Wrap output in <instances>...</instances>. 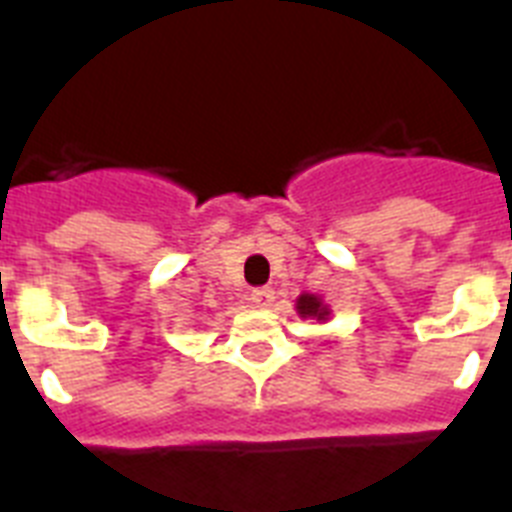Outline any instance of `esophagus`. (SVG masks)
Returning <instances> with one entry per match:
<instances>
[{
    "mask_svg": "<svg viewBox=\"0 0 512 512\" xmlns=\"http://www.w3.org/2000/svg\"><path fill=\"white\" fill-rule=\"evenodd\" d=\"M251 300L253 305H259V308H269L274 303V290L272 287H256L251 292Z\"/></svg>",
    "mask_w": 512,
    "mask_h": 512,
    "instance_id": "34e87169",
    "label": "esophagus"
}]
</instances>
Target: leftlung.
<instances>
[{
	"mask_svg": "<svg viewBox=\"0 0 512 512\" xmlns=\"http://www.w3.org/2000/svg\"><path fill=\"white\" fill-rule=\"evenodd\" d=\"M298 313H300V316H313V318H318V321L329 316V310L323 308L321 300L313 298V295H300V298H298Z\"/></svg>",
	"mask_w": 512,
	"mask_h": 512,
	"instance_id": "obj_1",
	"label": "left lung"
}]
</instances>
